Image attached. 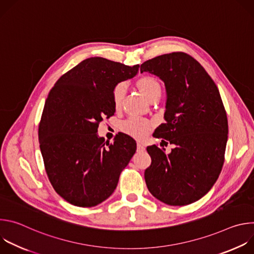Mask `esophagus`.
I'll return each mask as SVG.
<instances>
[{"label":"esophagus","mask_w":254,"mask_h":254,"mask_svg":"<svg viewBox=\"0 0 254 254\" xmlns=\"http://www.w3.org/2000/svg\"><path fill=\"white\" fill-rule=\"evenodd\" d=\"M136 149H137V151H144V146H143V143H141V142H137V144H136Z\"/></svg>","instance_id":"34e87169"}]
</instances>
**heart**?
I'll return each instance as SVG.
<instances>
[{
    "mask_svg": "<svg viewBox=\"0 0 254 254\" xmlns=\"http://www.w3.org/2000/svg\"><path fill=\"white\" fill-rule=\"evenodd\" d=\"M134 85L136 89L140 92V94L151 102L157 100L162 93V85L160 81L156 77L151 75H143L138 77L135 80ZM125 93L126 86L123 83L117 84L113 89L112 99L114 106L117 110L122 107L125 98ZM152 127L153 126L149 121L137 118H130L121 125V129L125 133L137 139H142L144 137H147L151 132Z\"/></svg>",
    "mask_w": 254,
    "mask_h": 254,
    "instance_id": "b5f03b06",
    "label": "heart"
}]
</instances>
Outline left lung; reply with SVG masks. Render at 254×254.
Instances as JSON below:
<instances>
[{
    "mask_svg": "<svg viewBox=\"0 0 254 254\" xmlns=\"http://www.w3.org/2000/svg\"><path fill=\"white\" fill-rule=\"evenodd\" d=\"M143 71L165 82L166 123L155 132L162 142L175 144L170 154L156 144L147 148L152 164L144 171L146 184L165 204H191L209 192L224 163L228 122L218 87L203 66L184 52L143 62L140 73Z\"/></svg>",
    "mask_w": 254,
    "mask_h": 254,
    "instance_id": "1",
    "label": "left lung"
}]
</instances>
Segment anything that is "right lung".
Masks as SVG:
<instances>
[{
    "instance_id": "add662e5",
    "label": "right lung",
    "mask_w": 254,
    "mask_h": 254,
    "mask_svg": "<svg viewBox=\"0 0 254 254\" xmlns=\"http://www.w3.org/2000/svg\"><path fill=\"white\" fill-rule=\"evenodd\" d=\"M138 67L87 58L50 90L39 124L40 150L52 187L68 203L93 207L106 200L135 153V140L127 134L110 143L96 132L103 118L116 113L114 87L132 78Z\"/></svg>"
}]
</instances>
